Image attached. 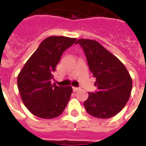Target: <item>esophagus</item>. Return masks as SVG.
Returning <instances> with one entry per match:
<instances>
[{"label":"esophagus","instance_id":"obj_1","mask_svg":"<svg viewBox=\"0 0 146 146\" xmlns=\"http://www.w3.org/2000/svg\"><path fill=\"white\" fill-rule=\"evenodd\" d=\"M73 92H77L78 90H80V88H76V87H73Z\"/></svg>","mask_w":146,"mask_h":146}]
</instances>
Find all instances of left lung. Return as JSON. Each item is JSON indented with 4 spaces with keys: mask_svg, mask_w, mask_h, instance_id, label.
<instances>
[{
    "mask_svg": "<svg viewBox=\"0 0 146 146\" xmlns=\"http://www.w3.org/2000/svg\"><path fill=\"white\" fill-rule=\"evenodd\" d=\"M76 44H80L84 51L98 88V91L89 92L85 108L95 117H112L124 108L130 97L131 76L122 62L95 40L82 38Z\"/></svg>",
    "mask_w": 146,
    "mask_h": 146,
    "instance_id": "1",
    "label": "left lung"
}]
</instances>
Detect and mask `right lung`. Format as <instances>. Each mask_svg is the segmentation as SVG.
I'll return each mask as SVG.
<instances>
[{
    "label": "right lung",
    "mask_w": 146,
    "mask_h": 146,
    "mask_svg": "<svg viewBox=\"0 0 146 146\" xmlns=\"http://www.w3.org/2000/svg\"><path fill=\"white\" fill-rule=\"evenodd\" d=\"M76 38L50 36L40 44L17 77V86L25 106L38 117H58L67 105L73 89L51 83L53 73L63 53Z\"/></svg>",
    "instance_id": "1"
}]
</instances>
